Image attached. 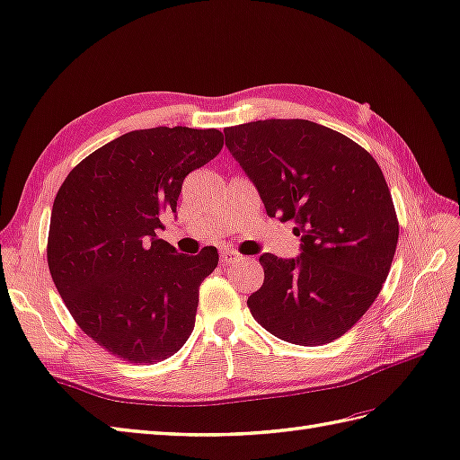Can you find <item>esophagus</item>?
<instances>
[{"mask_svg":"<svg viewBox=\"0 0 460 460\" xmlns=\"http://www.w3.org/2000/svg\"><path fill=\"white\" fill-rule=\"evenodd\" d=\"M219 256H221V262L223 264H227V262H233L234 259H239V252L234 251V249H229V247H226V249H221V252H219Z\"/></svg>","mask_w":460,"mask_h":460,"instance_id":"1","label":"esophagus"}]
</instances>
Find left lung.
I'll return each instance as SVG.
<instances>
[{
  "label": "left lung",
  "instance_id": "1",
  "mask_svg": "<svg viewBox=\"0 0 460 460\" xmlns=\"http://www.w3.org/2000/svg\"><path fill=\"white\" fill-rule=\"evenodd\" d=\"M266 213L294 221L297 259L261 256L247 305L274 337L317 347L345 335L382 290L400 226L376 160L329 127L266 119L223 129Z\"/></svg>",
  "mask_w": 460,
  "mask_h": 460
}]
</instances>
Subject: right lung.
I'll use <instances>...</instances> for the list:
<instances>
[{
  "label": "right lung",
  "instance_id": "right-lung-1",
  "mask_svg": "<svg viewBox=\"0 0 460 460\" xmlns=\"http://www.w3.org/2000/svg\"><path fill=\"white\" fill-rule=\"evenodd\" d=\"M223 148L217 129L155 127L100 146L70 170L52 204L47 261L85 335L110 355L153 365L194 331L199 284L216 247L196 256L156 239L181 181Z\"/></svg>",
  "mask_w": 460,
  "mask_h": 460
}]
</instances>
